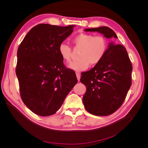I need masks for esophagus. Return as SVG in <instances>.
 Instances as JSON below:
<instances>
[{
    "label": "esophagus",
    "mask_w": 148,
    "mask_h": 148,
    "mask_svg": "<svg viewBox=\"0 0 148 148\" xmlns=\"http://www.w3.org/2000/svg\"><path fill=\"white\" fill-rule=\"evenodd\" d=\"M76 74H77V79L78 80V82H79L80 78H81V76H80V74L79 73H77Z\"/></svg>",
    "instance_id": "1"
}]
</instances>
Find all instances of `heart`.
<instances>
[{"mask_svg":"<svg viewBox=\"0 0 148 148\" xmlns=\"http://www.w3.org/2000/svg\"><path fill=\"white\" fill-rule=\"evenodd\" d=\"M76 47L81 48L78 61L72 62L69 67L76 71L86 70L89 65H95L104 58L107 50V42L102 36H94L91 34L81 33L73 39ZM71 47L65 43H61L59 46V53L62 59L66 62L71 60Z\"/></svg>","mask_w":148,"mask_h":148,"instance_id":"1","label":"heart"}]
</instances>
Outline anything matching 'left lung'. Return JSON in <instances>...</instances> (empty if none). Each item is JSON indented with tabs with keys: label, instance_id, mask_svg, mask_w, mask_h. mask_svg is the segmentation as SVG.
<instances>
[{
	"label": "left lung",
	"instance_id": "8db88e82",
	"mask_svg": "<svg viewBox=\"0 0 148 148\" xmlns=\"http://www.w3.org/2000/svg\"><path fill=\"white\" fill-rule=\"evenodd\" d=\"M98 32L106 38H118L107 26L85 29ZM132 65L125 47L110 42L102 60L89 71L82 74L80 82L86 87L83 102L90 114L107 116L122 106L132 85Z\"/></svg>",
	"mask_w": 148,
	"mask_h": 148
}]
</instances>
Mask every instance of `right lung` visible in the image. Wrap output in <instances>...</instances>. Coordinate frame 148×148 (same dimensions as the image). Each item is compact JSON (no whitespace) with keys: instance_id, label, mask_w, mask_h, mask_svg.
<instances>
[{"instance_id":"obj_1","label":"right lung","mask_w":148,"mask_h":148,"mask_svg":"<svg viewBox=\"0 0 148 148\" xmlns=\"http://www.w3.org/2000/svg\"><path fill=\"white\" fill-rule=\"evenodd\" d=\"M75 25L39 24L26 35L18 49L16 75L21 99L40 116L56 113L77 83L75 71L65 66L59 46Z\"/></svg>"}]
</instances>
